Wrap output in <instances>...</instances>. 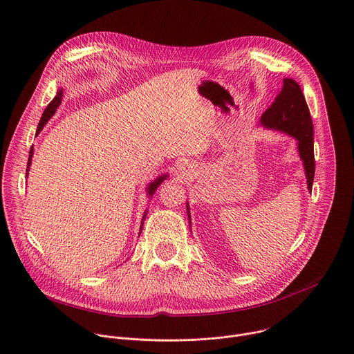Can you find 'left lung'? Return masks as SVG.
I'll return each instance as SVG.
<instances>
[{"mask_svg":"<svg viewBox=\"0 0 354 354\" xmlns=\"http://www.w3.org/2000/svg\"><path fill=\"white\" fill-rule=\"evenodd\" d=\"M261 124L268 129L283 131L298 141V153L302 162H304L307 185L308 190L311 192L315 175L314 124L306 97L302 95L299 85L294 80H283V88L276 96L274 102L263 112ZM186 207L187 216L190 218L189 203Z\"/></svg>","mask_w":354,"mask_h":354,"instance_id":"1","label":"left lung"}]
</instances>
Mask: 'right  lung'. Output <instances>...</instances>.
<instances>
[{"label":"right lung","mask_w":354,"mask_h":354,"mask_svg":"<svg viewBox=\"0 0 354 354\" xmlns=\"http://www.w3.org/2000/svg\"><path fill=\"white\" fill-rule=\"evenodd\" d=\"M62 97H63V89H60L59 92H57V95L55 96V99L52 100V102H50L48 105H47V108L44 109V112H43V115H41V118H40V122H39V126H37V130H36V134H39L40 131H41V129L44 127V124L48 122V119L52 118L55 113H56V109L60 106V104H62ZM32 157H33V147L30 148V151H29V158H28V168H26V175H28V171H29V167H30V162H32ZM168 178V175H162V176H160V178H157L156 180H153L151 182L149 185H148V187H147V193H148V196H153L154 194V192L157 190V187L165 180ZM145 216H147V212L144 213V216H142V220H141V228H140V231L142 230V224H144V220H145ZM141 234V232H140Z\"/></svg>","instance_id":"right-lung-1"}]
</instances>
